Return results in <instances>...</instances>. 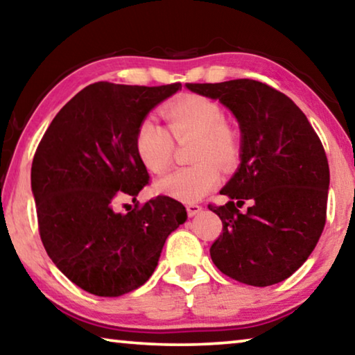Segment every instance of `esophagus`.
I'll return each mask as SVG.
<instances>
[{
  "mask_svg": "<svg viewBox=\"0 0 355 355\" xmlns=\"http://www.w3.org/2000/svg\"><path fill=\"white\" fill-rule=\"evenodd\" d=\"M187 211H188V216H196L198 213L202 211V207L198 204H188L187 205Z\"/></svg>",
  "mask_w": 355,
  "mask_h": 355,
  "instance_id": "esophagus-1",
  "label": "esophagus"
}]
</instances>
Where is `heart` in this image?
<instances>
[{
  "label": "heart",
  "mask_w": 355,
  "mask_h": 355,
  "mask_svg": "<svg viewBox=\"0 0 355 355\" xmlns=\"http://www.w3.org/2000/svg\"><path fill=\"white\" fill-rule=\"evenodd\" d=\"M162 115L167 129L151 118L139 123L134 139L136 153L147 171L161 175L173 159L175 142L171 137L177 142L193 139L189 156L194 164L175 168L156 183L159 193L193 204L204 199L221 182L218 165L224 171H232L240 164V134L226 121L223 105L200 94L173 99L162 107Z\"/></svg>",
  "instance_id": "b5f03b06"
}]
</instances>
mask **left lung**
<instances>
[{
    "instance_id": "8db88e82",
    "label": "left lung",
    "mask_w": 355,
    "mask_h": 355,
    "mask_svg": "<svg viewBox=\"0 0 355 355\" xmlns=\"http://www.w3.org/2000/svg\"><path fill=\"white\" fill-rule=\"evenodd\" d=\"M219 99L241 128V164L213 205L223 234L211 261L239 283L266 288L289 278L316 248L327 218L330 171L319 136L292 99L251 78L187 83ZM246 200L253 205L241 214Z\"/></svg>"
}]
</instances>
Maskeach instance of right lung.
Listing matches in <instances>:
<instances>
[{
  "label": "right lung",
  "mask_w": 355,
  "mask_h": 355,
  "mask_svg": "<svg viewBox=\"0 0 355 355\" xmlns=\"http://www.w3.org/2000/svg\"><path fill=\"white\" fill-rule=\"evenodd\" d=\"M182 83H92L50 123L31 166L37 227L49 257L78 288L99 297L137 289L157 266L187 208L168 196L118 213L150 175L134 147L139 123Z\"/></svg>",
  "instance_id": "add662e5"
}]
</instances>
